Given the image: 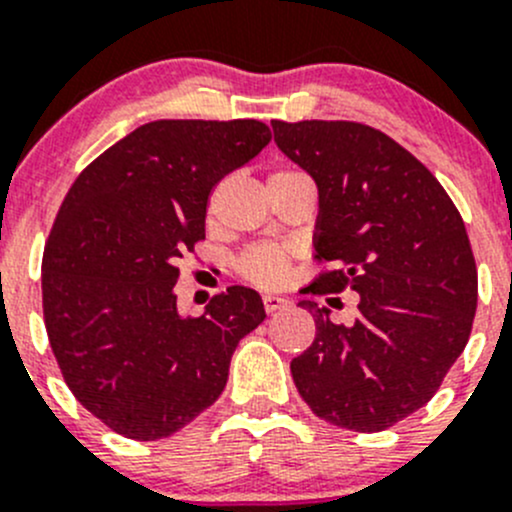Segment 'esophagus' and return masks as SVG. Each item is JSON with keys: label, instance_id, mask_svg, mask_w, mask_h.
Listing matches in <instances>:
<instances>
[{"label": "esophagus", "instance_id": "esophagus-1", "mask_svg": "<svg viewBox=\"0 0 512 512\" xmlns=\"http://www.w3.org/2000/svg\"><path fill=\"white\" fill-rule=\"evenodd\" d=\"M262 305H265V312H277V310H285L290 305V300L280 295H265L262 297Z\"/></svg>", "mask_w": 512, "mask_h": 512}]
</instances>
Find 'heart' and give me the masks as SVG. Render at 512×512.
Segmentation results:
<instances>
[{"label":"heart","mask_w":512,"mask_h":512,"mask_svg":"<svg viewBox=\"0 0 512 512\" xmlns=\"http://www.w3.org/2000/svg\"><path fill=\"white\" fill-rule=\"evenodd\" d=\"M282 175V172H275ZM237 270L255 285H277L285 277L287 270V252L282 247H250L237 260Z\"/></svg>","instance_id":"obj_1"}]
</instances>
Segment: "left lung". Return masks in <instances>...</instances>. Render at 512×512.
Segmentation results:
<instances>
[{
    "mask_svg": "<svg viewBox=\"0 0 512 512\" xmlns=\"http://www.w3.org/2000/svg\"><path fill=\"white\" fill-rule=\"evenodd\" d=\"M275 142L315 180L312 295L355 290L352 325L302 300L315 340L290 362L312 413L380 433L423 408L468 345L478 267L458 207L433 172L360 122H272Z\"/></svg>",
    "mask_w": 512,
    "mask_h": 512,
    "instance_id": "left-lung-1",
    "label": "left lung"
}]
</instances>
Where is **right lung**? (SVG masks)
<instances>
[{
	"label": "right lung",
	"instance_id": "add662e5",
	"mask_svg": "<svg viewBox=\"0 0 512 512\" xmlns=\"http://www.w3.org/2000/svg\"><path fill=\"white\" fill-rule=\"evenodd\" d=\"M270 140L257 119H157L69 187L42 255L44 327L67 388L114 433L160 440L192 423L265 320L250 287H227L200 317L177 312L172 287L205 240L215 185Z\"/></svg>",
	"mask_w": 512,
	"mask_h": 512
}]
</instances>
